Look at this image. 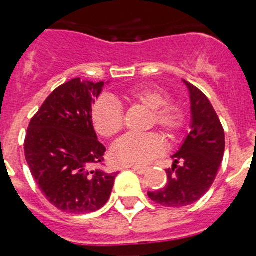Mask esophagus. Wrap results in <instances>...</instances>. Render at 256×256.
<instances>
[{"label": "esophagus", "instance_id": "obj_1", "mask_svg": "<svg viewBox=\"0 0 256 256\" xmlns=\"http://www.w3.org/2000/svg\"><path fill=\"white\" fill-rule=\"evenodd\" d=\"M131 170H132L134 172H136V174H144V172H146V168H144V167H138V166H131L130 167Z\"/></svg>", "mask_w": 256, "mask_h": 256}]
</instances>
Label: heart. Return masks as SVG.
<instances>
[{"instance_id": "obj_1", "label": "heart", "mask_w": 256, "mask_h": 256, "mask_svg": "<svg viewBox=\"0 0 256 256\" xmlns=\"http://www.w3.org/2000/svg\"><path fill=\"white\" fill-rule=\"evenodd\" d=\"M125 102L151 112L148 128L157 126L170 140H176L184 128L186 116L182 108L170 102L166 92L152 85H140L124 95ZM95 130L104 138H112L121 132L125 125L120 105L109 98L96 100L92 109ZM164 151V141L158 134L126 135L112 147V160L120 166H142L154 161Z\"/></svg>"}]
</instances>
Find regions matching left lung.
<instances>
[{
	"instance_id": "obj_1",
	"label": "left lung",
	"mask_w": 256,
	"mask_h": 256,
	"mask_svg": "<svg viewBox=\"0 0 256 256\" xmlns=\"http://www.w3.org/2000/svg\"><path fill=\"white\" fill-rule=\"evenodd\" d=\"M183 82L190 95V132L172 156L174 162L166 170V184L147 193L150 200L164 207H184L200 200L216 180L226 148L224 128L208 98Z\"/></svg>"
}]
</instances>
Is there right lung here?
<instances>
[{"mask_svg": "<svg viewBox=\"0 0 256 256\" xmlns=\"http://www.w3.org/2000/svg\"><path fill=\"white\" fill-rule=\"evenodd\" d=\"M104 82L72 79L56 88L30 120L24 154L30 174L46 198L66 213H92L106 204L118 174L90 166L104 161L92 104Z\"/></svg>", "mask_w": 256, "mask_h": 256, "instance_id": "obj_1", "label": "right lung"}]
</instances>
